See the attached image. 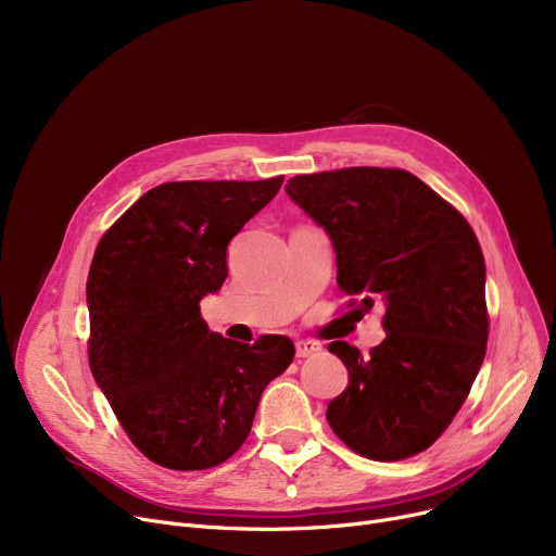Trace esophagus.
Segmentation results:
<instances>
[{
	"label": "esophagus",
	"instance_id": "esophagus-1",
	"mask_svg": "<svg viewBox=\"0 0 556 556\" xmlns=\"http://www.w3.org/2000/svg\"><path fill=\"white\" fill-rule=\"evenodd\" d=\"M295 352H298V358H313L323 352V344L311 342V340H300V342H295Z\"/></svg>",
	"mask_w": 556,
	"mask_h": 556
}]
</instances>
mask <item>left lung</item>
Wrapping results in <instances>:
<instances>
[{"mask_svg": "<svg viewBox=\"0 0 556 556\" xmlns=\"http://www.w3.org/2000/svg\"><path fill=\"white\" fill-rule=\"evenodd\" d=\"M286 193L331 239L342 293L363 298V311L386 304L388 336L369 356L329 344L349 371L329 426L369 459L426 451L469 396L486 352V270L471 225L401 168L298 175Z\"/></svg>", "mask_w": 556, "mask_h": 556, "instance_id": "1", "label": "left lung"}]
</instances>
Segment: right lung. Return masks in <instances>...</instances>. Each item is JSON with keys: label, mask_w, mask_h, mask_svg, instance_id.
Segmentation results:
<instances>
[{"label": "right lung", "mask_w": 556, "mask_h": 556, "mask_svg": "<svg viewBox=\"0 0 556 556\" xmlns=\"http://www.w3.org/2000/svg\"><path fill=\"white\" fill-rule=\"evenodd\" d=\"M281 182H166L99 241L87 277L90 367L132 444L166 469H212L237 453L263 390L293 363L290 338L243 344L200 315L227 277L229 241Z\"/></svg>", "instance_id": "obj_1"}]
</instances>
